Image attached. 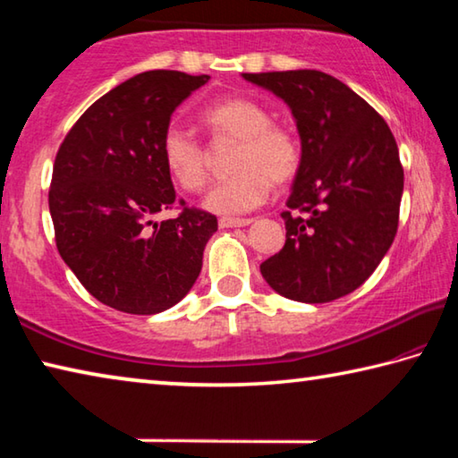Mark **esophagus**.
Returning <instances> with one entry per match:
<instances>
[{"mask_svg": "<svg viewBox=\"0 0 458 458\" xmlns=\"http://www.w3.org/2000/svg\"><path fill=\"white\" fill-rule=\"evenodd\" d=\"M252 220L250 218H220V228H240V226H248Z\"/></svg>", "mask_w": 458, "mask_h": 458, "instance_id": "34e87169", "label": "esophagus"}]
</instances>
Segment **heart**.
Returning a JSON list of instances; mask_svg holds the SVG:
<instances>
[{"instance_id": "heart-1", "label": "heart", "mask_w": 458, "mask_h": 458, "mask_svg": "<svg viewBox=\"0 0 458 458\" xmlns=\"http://www.w3.org/2000/svg\"><path fill=\"white\" fill-rule=\"evenodd\" d=\"M216 141L234 143L230 169L234 175L216 183L206 208L216 214H244L265 204L273 182L289 183L303 161L301 139L293 129L273 123L267 106L248 97H228L201 113ZM161 159L172 180L185 191H199L210 180V153L182 127L161 137Z\"/></svg>"}]
</instances>
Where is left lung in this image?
I'll use <instances>...</instances> for the list:
<instances>
[{
    "instance_id": "8db88e82",
    "label": "left lung",
    "mask_w": 458,
    "mask_h": 458,
    "mask_svg": "<svg viewBox=\"0 0 458 458\" xmlns=\"http://www.w3.org/2000/svg\"><path fill=\"white\" fill-rule=\"evenodd\" d=\"M291 106L303 161L281 216L286 242L260 265L273 289L329 303L368 281L398 230L404 169L387 123L319 71L242 74Z\"/></svg>"
}]
</instances>
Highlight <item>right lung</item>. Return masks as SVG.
Wrapping results in <instances>:
<instances>
[{
  "label": "right lung",
  "mask_w": 458,
  "mask_h": 458,
  "mask_svg": "<svg viewBox=\"0 0 458 458\" xmlns=\"http://www.w3.org/2000/svg\"><path fill=\"white\" fill-rule=\"evenodd\" d=\"M208 81L177 71L137 74L92 103L60 145L48 191L56 248L106 307L161 313L196 283L218 220L175 199L161 137L175 108ZM174 205L182 210L177 219L152 222Z\"/></svg>",
  "instance_id": "right-lung-1"
}]
</instances>
